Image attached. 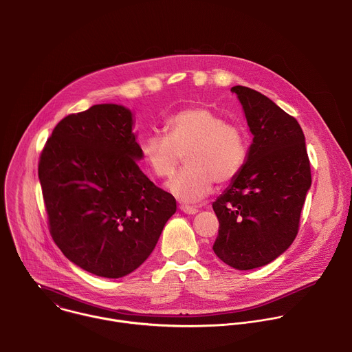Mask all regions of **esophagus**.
<instances>
[{
	"label": "esophagus",
	"mask_w": 352,
	"mask_h": 352,
	"mask_svg": "<svg viewBox=\"0 0 352 352\" xmlns=\"http://www.w3.org/2000/svg\"><path fill=\"white\" fill-rule=\"evenodd\" d=\"M179 209L186 213V214H196L197 213V209L195 206H188V205H181Z\"/></svg>",
	"instance_id": "obj_1"
}]
</instances>
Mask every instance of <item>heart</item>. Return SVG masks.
Instances as JSON below:
<instances>
[{
  "label": "heart",
  "mask_w": 352,
  "mask_h": 352,
  "mask_svg": "<svg viewBox=\"0 0 352 352\" xmlns=\"http://www.w3.org/2000/svg\"><path fill=\"white\" fill-rule=\"evenodd\" d=\"M166 135H146L140 157L155 177L168 179L185 159L186 167L170 184L184 202H197L210 193L214 181L232 182L246 162L243 132L204 106L184 107L164 120Z\"/></svg>",
  "instance_id": "b5f03b06"
}]
</instances>
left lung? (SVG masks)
<instances>
[{"instance_id": "obj_1", "label": "left lung", "mask_w": 352, "mask_h": 352, "mask_svg": "<svg viewBox=\"0 0 352 352\" xmlns=\"http://www.w3.org/2000/svg\"><path fill=\"white\" fill-rule=\"evenodd\" d=\"M231 91L254 143L239 175L213 204L220 223L213 250L228 266L250 270L274 261L295 239L312 175L298 121L254 89Z\"/></svg>"}]
</instances>
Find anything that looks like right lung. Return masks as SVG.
<instances>
[{
    "label": "right lung",
    "instance_id": "1",
    "mask_svg": "<svg viewBox=\"0 0 352 352\" xmlns=\"http://www.w3.org/2000/svg\"><path fill=\"white\" fill-rule=\"evenodd\" d=\"M132 124L117 104L69 114L38 160L50 234L71 262L100 277L138 269L177 210L174 196L139 168Z\"/></svg>",
    "mask_w": 352,
    "mask_h": 352
}]
</instances>
